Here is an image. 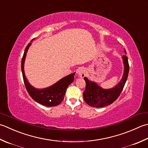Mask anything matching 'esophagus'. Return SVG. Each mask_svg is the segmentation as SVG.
<instances>
[{
  "label": "esophagus",
  "mask_w": 148,
  "mask_h": 148,
  "mask_svg": "<svg viewBox=\"0 0 148 148\" xmlns=\"http://www.w3.org/2000/svg\"><path fill=\"white\" fill-rule=\"evenodd\" d=\"M77 74L79 75V76L81 77H84L86 76V71L84 68L82 67V68H79L77 69Z\"/></svg>",
  "instance_id": "34e87169"
}]
</instances>
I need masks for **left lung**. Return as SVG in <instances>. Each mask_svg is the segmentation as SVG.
Returning a JSON list of instances; mask_svg holds the SVG:
<instances>
[{"label": "left lung", "instance_id": "8db88e82", "mask_svg": "<svg viewBox=\"0 0 148 148\" xmlns=\"http://www.w3.org/2000/svg\"><path fill=\"white\" fill-rule=\"evenodd\" d=\"M124 53H126L124 49ZM124 65V72L122 80L117 85L111 89H103L96 83L89 81L86 77H84L86 82L85 90L83 92V98L89 106L99 108L108 106L113 103L122 92L128 78L129 73V63L128 57L126 55L123 56Z\"/></svg>", "mask_w": 148, "mask_h": 148}]
</instances>
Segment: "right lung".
<instances>
[{
    "label": "right lung",
    "mask_w": 148,
    "mask_h": 148,
    "mask_svg": "<svg viewBox=\"0 0 148 148\" xmlns=\"http://www.w3.org/2000/svg\"><path fill=\"white\" fill-rule=\"evenodd\" d=\"M31 43H29L25 47L24 55H23L21 63L23 79L26 90L33 99L37 103L46 106H56L62 103L64 99L65 92L68 86L74 82L75 73L62 78L59 82L55 83L53 86L44 89H36L32 86L26 79L24 65L26 53Z\"/></svg>",
    "instance_id": "obj_1"
}]
</instances>
